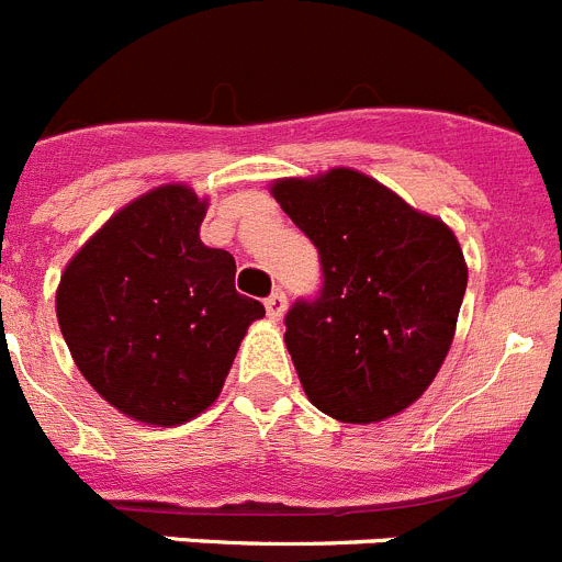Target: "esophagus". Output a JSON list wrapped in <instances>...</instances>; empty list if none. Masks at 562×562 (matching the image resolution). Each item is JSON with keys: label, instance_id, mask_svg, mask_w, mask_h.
<instances>
[{"label": "esophagus", "instance_id": "esophagus-1", "mask_svg": "<svg viewBox=\"0 0 562 562\" xmlns=\"http://www.w3.org/2000/svg\"><path fill=\"white\" fill-rule=\"evenodd\" d=\"M265 306H267V315H270L272 321H281L286 312V295L281 290H276L270 297H267Z\"/></svg>", "mask_w": 562, "mask_h": 562}]
</instances>
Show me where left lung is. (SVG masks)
I'll return each mask as SVG.
<instances>
[{
  "instance_id": "1",
  "label": "left lung",
  "mask_w": 562,
  "mask_h": 562,
  "mask_svg": "<svg viewBox=\"0 0 562 562\" xmlns=\"http://www.w3.org/2000/svg\"><path fill=\"white\" fill-rule=\"evenodd\" d=\"M270 193L324 265L317 301L286 315L284 342L306 396L349 425L402 414L453 346L467 290L459 238L355 168L284 177Z\"/></svg>"
}]
</instances>
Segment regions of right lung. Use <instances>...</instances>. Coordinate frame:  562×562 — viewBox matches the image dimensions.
Instances as JSON below:
<instances>
[{"instance_id": "1", "label": "right lung", "mask_w": 562, "mask_h": 562, "mask_svg": "<svg viewBox=\"0 0 562 562\" xmlns=\"http://www.w3.org/2000/svg\"><path fill=\"white\" fill-rule=\"evenodd\" d=\"M205 196L151 188L69 258L56 317L83 380L123 416L173 428L222 394L265 306L236 292V261L202 245Z\"/></svg>"}]
</instances>
